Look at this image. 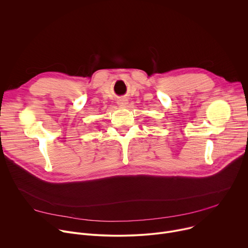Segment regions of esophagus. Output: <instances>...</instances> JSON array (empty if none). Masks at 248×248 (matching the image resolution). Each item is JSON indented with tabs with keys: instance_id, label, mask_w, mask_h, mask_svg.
I'll return each mask as SVG.
<instances>
[{
	"instance_id": "esophagus-1",
	"label": "esophagus",
	"mask_w": 248,
	"mask_h": 248,
	"mask_svg": "<svg viewBox=\"0 0 248 248\" xmlns=\"http://www.w3.org/2000/svg\"><path fill=\"white\" fill-rule=\"evenodd\" d=\"M118 104H119L120 106H125V105L127 104V100H126L125 98H122V99L118 100Z\"/></svg>"
}]
</instances>
